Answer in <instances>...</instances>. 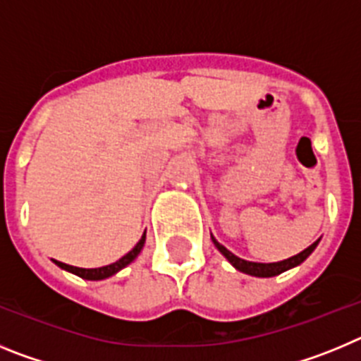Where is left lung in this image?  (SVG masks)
<instances>
[{
  "instance_id": "1",
  "label": "left lung",
  "mask_w": 361,
  "mask_h": 361,
  "mask_svg": "<svg viewBox=\"0 0 361 361\" xmlns=\"http://www.w3.org/2000/svg\"><path fill=\"white\" fill-rule=\"evenodd\" d=\"M213 244L216 245V250L220 251V253L224 255L226 258H228L229 262L233 264V266L237 267L238 271H242V273H245V275H251V276H262V279H267V276H276L280 275V273H283V271L291 269V267L298 266V264H302L305 260V258L309 257V255L314 251V247H317L318 240L314 242V244H311L307 247V250H304L302 253L295 255V257L288 258V260H282V262H273V264H258V262H247V260H242V258L235 257V255L231 253V251H228L222 244H219V242L215 240V237H212Z\"/></svg>"
}]
</instances>
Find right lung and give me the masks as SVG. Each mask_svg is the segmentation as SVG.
<instances>
[{"mask_svg":"<svg viewBox=\"0 0 361 361\" xmlns=\"http://www.w3.org/2000/svg\"><path fill=\"white\" fill-rule=\"evenodd\" d=\"M145 240H146V231H145V235H142V237H141V240L137 242L135 247H133V250L130 251V253H126L123 258H119L117 262L110 264V266L97 267V269H82V267H73V266H68V264L57 262V260H56V264L59 267H63V269H66V271H70V273H73V275L81 276V279H86V280H103V279H108V276H111V275H116L117 271H121V269H123V267L128 266V264L132 262L133 258H135L137 255L141 253L142 245H145Z\"/></svg>","mask_w":361,"mask_h":361,"instance_id":"add662e5","label":"right lung"}]
</instances>
